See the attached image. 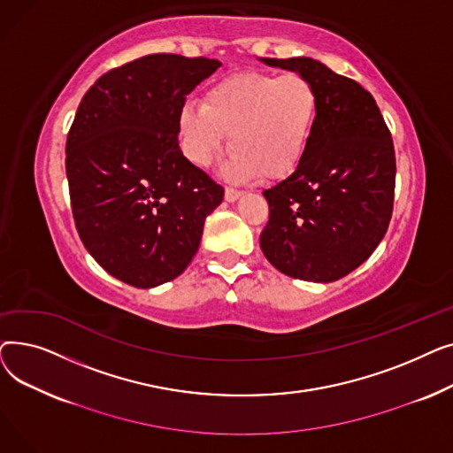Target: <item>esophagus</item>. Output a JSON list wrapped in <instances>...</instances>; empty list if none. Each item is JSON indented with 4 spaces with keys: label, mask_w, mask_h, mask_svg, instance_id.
<instances>
[{
    "label": "esophagus",
    "mask_w": 453,
    "mask_h": 453,
    "mask_svg": "<svg viewBox=\"0 0 453 453\" xmlns=\"http://www.w3.org/2000/svg\"><path fill=\"white\" fill-rule=\"evenodd\" d=\"M241 196H242L241 190L231 188V187H227V188H226V200H227V202H236V200H239Z\"/></svg>",
    "instance_id": "1"
}]
</instances>
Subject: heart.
Segmentation results:
<instances>
[{
  "instance_id": "heart-1",
  "label": "heart",
  "mask_w": 453,
  "mask_h": 453,
  "mask_svg": "<svg viewBox=\"0 0 453 453\" xmlns=\"http://www.w3.org/2000/svg\"><path fill=\"white\" fill-rule=\"evenodd\" d=\"M319 119V97L303 75L242 71L220 79L187 104L180 132L188 159L207 166L229 135L222 173L234 181L288 178L303 161Z\"/></svg>"
}]
</instances>
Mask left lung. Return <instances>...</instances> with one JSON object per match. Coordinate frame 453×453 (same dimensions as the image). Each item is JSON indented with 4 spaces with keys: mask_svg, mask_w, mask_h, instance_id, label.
I'll return each instance as SVG.
<instances>
[{
    "mask_svg": "<svg viewBox=\"0 0 453 453\" xmlns=\"http://www.w3.org/2000/svg\"><path fill=\"white\" fill-rule=\"evenodd\" d=\"M318 89L319 119L303 161L265 190L270 220L260 250L284 275L332 282L371 257L389 227L395 198L391 132L372 95L308 58H263Z\"/></svg>",
    "mask_w": 453,
    "mask_h": 453,
    "instance_id": "1",
    "label": "left lung"
}]
</instances>
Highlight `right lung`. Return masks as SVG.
<instances>
[{
    "label": "right lung",
    "mask_w": 453,
    "mask_h": 453,
    "mask_svg": "<svg viewBox=\"0 0 453 453\" xmlns=\"http://www.w3.org/2000/svg\"><path fill=\"white\" fill-rule=\"evenodd\" d=\"M220 65L147 55L108 71L79 104L65 142L71 211L89 255L130 287L176 279L224 200L178 142L185 95Z\"/></svg>",
    "instance_id": "obj_1"
}]
</instances>
